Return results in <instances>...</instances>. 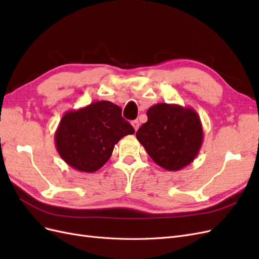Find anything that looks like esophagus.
I'll return each instance as SVG.
<instances>
[{"label": "esophagus", "mask_w": 259, "mask_h": 259, "mask_svg": "<svg viewBox=\"0 0 259 259\" xmlns=\"http://www.w3.org/2000/svg\"><path fill=\"white\" fill-rule=\"evenodd\" d=\"M132 125H133V127H134V130L137 132V130L139 128V122L137 120H135L132 122Z\"/></svg>", "instance_id": "34e87169"}]
</instances>
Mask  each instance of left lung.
<instances>
[{
  "label": "left lung",
  "instance_id": "1",
  "mask_svg": "<svg viewBox=\"0 0 259 259\" xmlns=\"http://www.w3.org/2000/svg\"><path fill=\"white\" fill-rule=\"evenodd\" d=\"M148 121L136 133L149 156L169 171L189 165L203 144V128L194 109L156 104L148 109Z\"/></svg>",
  "mask_w": 259,
  "mask_h": 259
}]
</instances>
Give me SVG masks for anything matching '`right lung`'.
<instances>
[{"mask_svg":"<svg viewBox=\"0 0 259 259\" xmlns=\"http://www.w3.org/2000/svg\"><path fill=\"white\" fill-rule=\"evenodd\" d=\"M134 133L119 106L101 100L66 112L55 133V144L69 166L94 173L110 159L120 139Z\"/></svg>","mask_w":259,"mask_h":259,"instance_id":"add662e5","label":"right lung"}]
</instances>
